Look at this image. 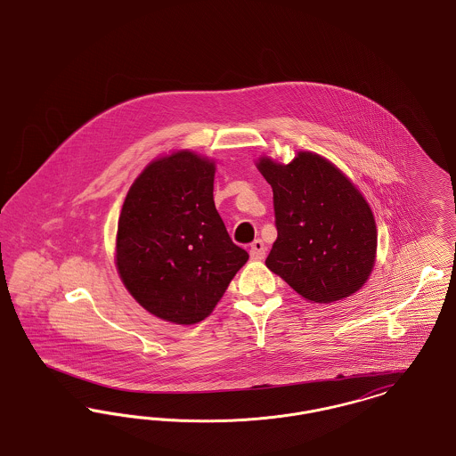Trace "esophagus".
<instances>
[{"label":"esophagus","mask_w":456,"mask_h":456,"mask_svg":"<svg viewBox=\"0 0 456 456\" xmlns=\"http://www.w3.org/2000/svg\"><path fill=\"white\" fill-rule=\"evenodd\" d=\"M264 256H265V245L263 240H254L250 245V257L254 261H263Z\"/></svg>","instance_id":"obj_1"}]
</instances>
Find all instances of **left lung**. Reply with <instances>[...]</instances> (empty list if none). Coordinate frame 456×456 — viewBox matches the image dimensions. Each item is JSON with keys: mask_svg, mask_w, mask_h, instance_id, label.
Wrapping results in <instances>:
<instances>
[{"mask_svg": "<svg viewBox=\"0 0 456 456\" xmlns=\"http://www.w3.org/2000/svg\"><path fill=\"white\" fill-rule=\"evenodd\" d=\"M257 168L273 187L278 230L265 265L311 302L355 293L378 247L376 221L362 193L314 152H298L289 165L263 158Z\"/></svg>", "mask_w": 456, "mask_h": 456, "instance_id": "obj_1", "label": "left lung"}]
</instances>
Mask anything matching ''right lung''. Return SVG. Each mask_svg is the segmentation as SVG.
Wrapping results in <instances>:
<instances>
[{
  "instance_id": "right-lung-1",
  "label": "right lung",
  "mask_w": 456,
  "mask_h": 456,
  "mask_svg": "<svg viewBox=\"0 0 456 456\" xmlns=\"http://www.w3.org/2000/svg\"><path fill=\"white\" fill-rule=\"evenodd\" d=\"M213 185L215 163L180 151L152 161L123 202L121 281L145 311L169 322L208 317L248 259L226 232Z\"/></svg>"
}]
</instances>
